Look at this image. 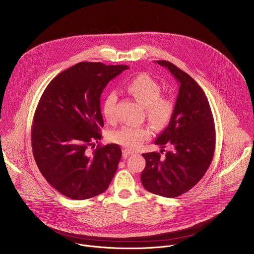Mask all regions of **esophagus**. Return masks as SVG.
I'll return each mask as SVG.
<instances>
[{
	"label": "esophagus",
	"instance_id": "obj_1",
	"mask_svg": "<svg viewBox=\"0 0 254 254\" xmlns=\"http://www.w3.org/2000/svg\"><path fill=\"white\" fill-rule=\"evenodd\" d=\"M123 153H124V155H130V154L134 153V151H132V150H130L128 148H124L123 149Z\"/></svg>",
	"mask_w": 254,
	"mask_h": 254
}]
</instances>
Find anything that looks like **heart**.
<instances>
[{
	"mask_svg": "<svg viewBox=\"0 0 254 254\" xmlns=\"http://www.w3.org/2000/svg\"><path fill=\"white\" fill-rule=\"evenodd\" d=\"M127 92L145 108L148 120L159 128L165 127L173 120L176 102L170 97H161L162 88L147 73L134 76L127 84ZM118 96L115 92L107 95L103 104V114L109 123L118 120L116 111ZM151 136V130L145 126H125L111 132V140L129 149L138 148Z\"/></svg>",
	"mask_w": 254,
	"mask_h": 254,
	"instance_id": "b5f03b06",
	"label": "heart"
}]
</instances>
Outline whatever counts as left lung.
Instances as JSON below:
<instances>
[{
  "instance_id": "8db88e82",
  "label": "left lung",
  "mask_w": 254,
  "mask_h": 254,
  "mask_svg": "<svg viewBox=\"0 0 254 254\" xmlns=\"http://www.w3.org/2000/svg\"><path fill=\"white\" fill-rule=\"evenodd\" d=\"M177 78L180 90L171 123L154 140L164 148L143 153L145 167L140 175L143 188L164 197L180 196L192 189L204 176L213 158L215 128L207 98L197 82L167 61H155Z\"/></svg>"
}]
</instances>
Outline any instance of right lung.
<instances>
[{"label":"right lung","instance_id":"add662e5","mask_svg":"<svg viewBox=\"0 0 254 254\" xmlns=\"http://www.w3.org/2000/svg\"><path fill=\"white\" fill-rule=\"evenodd\" d=\"M128 65L81 62L59 73L48 84L32 127L36 163L59 192L76 200L105 192L122 157L116 143L90 152L101 139L104 120L101 96L108 82Z\"/></svg>","mask_w":254,"mask_h":254}]
</instances>
